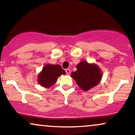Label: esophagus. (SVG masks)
Instances as JSON below:
<instances>
[{
  "label": "esophagus",
  "mask_w": 135,
  "mask_h": 135,
  "mask_svg": "<svg viewBox=\"0 0 135 135\" xmlns=\"http://www.w3.org/2000/svg\"><path fill=\"white\" fill-rule=\"evenodd\" d=\"M70 69H66V74H70Z\"/></svg>",
  "instance_id": "1"
}]
</instances>
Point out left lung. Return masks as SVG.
Masks as SVG:
<instances>
[{"instance_id":"1","label":"left lung","mask_w":135,"mask_h":135,"mask_svg":"<svg viewBox=\"0 0 135 135\" xmlns=\"http://www.w3.org/2000/svg\"><path fill=\"white\" fill-rule=\"evenodd\" d=\"M76 68L77 70L71 73V77L84 91L95 86L102 79V72L97 65L83 61L77 65Z\"/></svg>"}]
</instances>
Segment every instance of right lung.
<instances>
[{
    "label": "right lung",
    "instance_id": "obj_1",
    "mask_svg": "<svg viewBox=\"0 0 135 135\" xmlns=\"http://www.w3.org/2000/svg\"><path fill=\"white\" fill-rule=\"evenodd\" d=\"M66 72L59 65L46 64L38 76V81L41 86L50 88L54 85L57 78Z\"/></svg>",
    "mask_w": 135,
    "mask_h": 135
}]
</instances>
